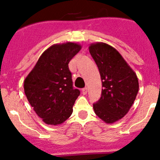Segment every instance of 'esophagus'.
I'll return each mask as SVG.
<instances>
[{"mask_svg":"<svg viewBox=\"0 0 160 160\" xmlns=\"http://www.w3.org/2000/svg\"><path fill=\"white\" fill-rule=\"evenodd\" d=\"M82 92L83 94H87V87H84V88L82 89Z\"/></svg>","mask_w":160,"mask_h":160,"instance_id":"esophagus-1","label":"esophagus"}]
</instances>
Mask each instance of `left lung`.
<instances>
[{"label":"left lung","instance_id":"1","mask_svg":"<svg viewBox=\"0 0 160 160\" xmlns=\"http://www.w3.org/2000/svg\"><path fill=\"white\" fill-rule=\"evenodd\" d=\"M90 53L102 79L101 97L93 104L96 115L107 123L121 119L129 111L138 91V81L123 58L106 43L92 44Z\"/></svg>","mask_w":160,"mask_h":160}]
</instances>
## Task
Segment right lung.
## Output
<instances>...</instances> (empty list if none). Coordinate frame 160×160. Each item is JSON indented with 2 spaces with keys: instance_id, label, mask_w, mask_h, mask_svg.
Here are the masks:
<instances>
[{
  "instance_id": "add662e5",
  "label": "right lung",
  "mask_w": 160,
  "mask_h": 160,
  "mask_svg": "<svg viewBox=\"0 0 160 160\" xmlns=\"http://www.w3.org/2000/svg\"><path fill=\"white\" fill-rule=\"evenodd\" d=\"M80 49L81 46L73 42L50 46L25 78L28 101L46 124L62 123L73 112L80 90L73 88L68 64Z\"/></svg>"
}]
</instances>
